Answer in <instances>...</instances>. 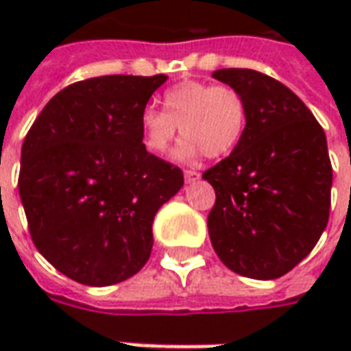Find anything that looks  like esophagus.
I'll return each mask as SVG.
<instances>
[{
	"instance_id": "34e87169",
	"label": "esophagus",
	"mask_w": 351,
	"mask_h": 351,
	"mask_svg": "<svg viewBox=\"0 0 351 351\" xmlns=\"http://www.w3.org/2000/svg\"><path fill=\"white\" fill-rule=\"evenodd\" d=\"M184 178H186V184H191V182H195V180H199V178H201V173L188 169V171H184Z\"/></svg>"
}]
</instances>
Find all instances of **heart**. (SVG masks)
<instances>
[{
    "label": "heart",
    "instance_id": "1",
    "mask_svg": "<svg viewBox=\"0 0 351 351\" xmlns=\"http://www.w3.org/2000/svg\"><path fill=\"white\" fill-rule=\"evenodd\" d=\"M163 110L145 108L138 116L143 145L148 152L165 154L180 128L182 143L176 158L190 160L205 152L223 158L235 150L248 123L244 95L229 84L184 80L163 93Z\"/></svg>",
    "mask_w": 351,
    "mask_h": 351
}]
</instances>
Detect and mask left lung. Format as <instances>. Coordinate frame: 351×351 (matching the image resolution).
I'll return each instance as SVG.
<instances>
[{
	"instance_id": "8db88e82",
	"label": "left lung",
	"mask_w": 351,
	"mask_h": 351,
	"mask_svg": "<svg viewBox=\"0 0 351 351\" xmlns=\"http://www.w3.org/2000/svg\"><path fill=\"white\" fill-rule=\"evenodd\" d=\"M248 105L241 143L205 171L216 203L208 235L237 274L274 280L301 263L329 220L332 169L327 138L308 107L287 86L254 69H218Z\"/></svg>"
}]
</instances>
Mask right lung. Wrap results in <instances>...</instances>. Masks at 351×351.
Masks as SVG:
<instances>
[{
	"mask_svg": "<svg viewBox=\"0 0 351 351\" xmlns=\"http://www.w3.org/2000/svg\"><path fill=\"white\" fill-rule=\"evenodd\" d=\"M167 75L80 80L45 105L22 145L19 191L37 250L84 286L137 274L152 221L184 186L182 171L146 152L138 116Z\"/></svg>",
	"mask_w": 351,
	"mask_h": 351,
	"instance_id": "add662e5",
	"label": "right lung"
}]
</instances>
